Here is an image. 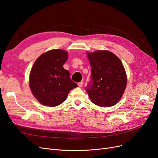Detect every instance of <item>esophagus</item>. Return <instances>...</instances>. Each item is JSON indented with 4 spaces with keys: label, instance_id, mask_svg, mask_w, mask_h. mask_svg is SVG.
Here are the masks:
<instances>
[{
    "label": "esophagus",
    "instance_id": "obj_1",
    "mask_svg": "<svg viewBox=\"0 0 158 158\" xmlns=\"http://www.w3.org/2000/svg\"><path fill=\"white\" fill-rule=\"evenodd\" d=\"M78 87H80V88L82 87V85H83V82H78Z\"/></svg>",
    "mask_w": 158,
    "mask_h": 158
}]
</instances>
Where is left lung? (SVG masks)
Instances as JSON below:
<instances>
[{
  "mask_svg": "<svg viewBox=\"0 0 158 158\" xmlns=\"http://www.w3.org/2000/svg\"><path fill=\"white\" fill-rule=\"evenodd\" d=\"M91 65V81L86 92L92 103L99 107L115 105L125 92L127 74L121 60L108 51L87 53Z\"/></svg>",
  "mask_w": 158,
  "mask_h": 158,
  "instance_id": "obj_1",
  "label": "left lung"
}]
</instances>
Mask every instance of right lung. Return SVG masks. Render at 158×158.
I'll return each mask as SVG.
<instances>
[{
  "mask_svg": "<svg viewBox=\"0 0 158 158\" xmlns=\"http://www.w3.org/2000/svg\"><path fill=\"white\" fill-rule=\"evenodd\" d=\"M67 59V52L53 49L38 57L33 65L30 89L33 96L45 106H59L65 101L70 91L78 86L63 66Z\"/></svg>",
  "mask_w": 158,
  "mask_h": 158,
  "instance_id": "obj_1",
  "label": "right lung"
}]
</instances>
